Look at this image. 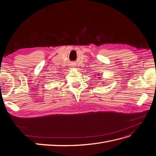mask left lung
Here are the masks:
<instances>
[{"mask_svg":"<svg viewBox=\"0 0 156 156\" xmlns=\"http://www.w3.org/2000/svg\"><path fill=\"white\" fill-rule=\"evenodd\" d=\"M98 75H99V73H98Z\"/></svg>","mask_w":156,"mask_h":156,"instance_id":"1","label":"left lung"}]
</instances>
